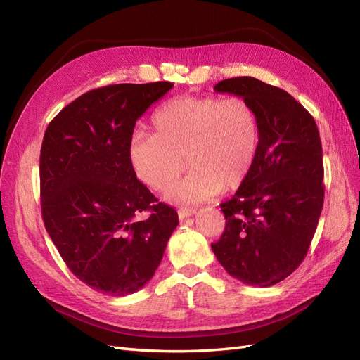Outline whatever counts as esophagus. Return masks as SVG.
Here are the masks:
<instances>
[{
	"instance_id": "obj_1",
	"label": "esophagus",
	"mask_w": 360,
	"mask_h": 360,
	"mask_svg": "<svg viewBox=\"0 0 360 360\" xmlns=\"http://www.w3.org/2000/svg\"><path fill=\"white\" fill-rule=\"evenodd\" d=\"M195 213H197V209H195V207H180V209H179V217H180V219H184V217L193 216Z\"/></svg>"
}]
</instances>
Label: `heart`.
<instances>
[{
  "mask_svg": "<svg viewBox=\"0 0 360 360\" xmlns=\"http://www.w3.org/2000/svg\"><path fill=\"white\" fill-rule=\"evenodd\" d=\"M151 123L155 134L130 138L129 160L141 181L163 192L177 181L186 159L192 171L168 192L174 202H201L240 188L254 168L259 124L243 97L179 96L162 105Z\"/></svg>",
  "mask_w": 360,
  "mask_h": 360,
  "instance_id": "obj_1",
  "label": "heart"
}]
</instances>
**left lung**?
Returning a JSON list of instances; mask_svg holds the SVG:
<instances>
[{"label":"left lung","instance_id":"obj_1","mask_svg":"<svg viewBox=\"0 0 360 360\" xmlns=\"http://www.w3.org/2000/svg\"><path fill=\"white\" fill-rule=\"evenodd\" d=\"M214 91L254 106L259 147L246 181L221 204L225 230L212 249L243 284L275 285L300 266L317 230L324 201L319 129L291 94L252 76L224 79Z\"/></svg>","mask_w":360,"mask_h":360}]
</instances>
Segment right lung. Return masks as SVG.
Here are the masks:
<instances>
[{"label": "right lung", "instance_id": "add662e5", "mask_svg": "<svg viewBox=\"0 0 360 360\" xmlns=\"http://www.w3.org/2000/svg\"><path fill=\"white\" fill-rule=\"evenodd\" d=\"M172 82L115 84L79 96L49 123L40 151L41 216L84 284L126 296L153 278L177 212L136 179L129 143L136 120ZM144 211L146 220H139Z\"/></svg>", "mask_w": 360, "mask_h": 360}]
</instances>
